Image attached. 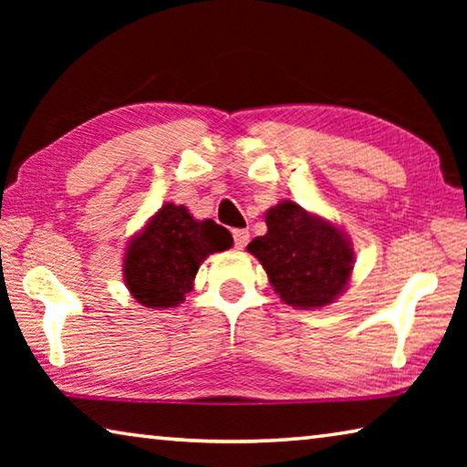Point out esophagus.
Returning <instances> with one entry per match:
<instances>
[{
  "label": "esophagus",
  "instance_id": "esophagus-1",
  "mask_svg": "<svg viewBox=\"0 0 467 467\" xmlns=\"http://www.w3.org/2000/svg\"><path fill=\"white\" fill-rule=\"evenodd\" d=\"M234 236V247L236 249H244L249 243V231H244V228H234L233 231Z\"/></svg>",
  "mask_w": 467,
  "mask_h": 467
}]
</instances>
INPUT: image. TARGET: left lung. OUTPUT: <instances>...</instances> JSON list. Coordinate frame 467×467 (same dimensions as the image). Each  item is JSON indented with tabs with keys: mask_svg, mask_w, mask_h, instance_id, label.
<instances>
[{
	"mask_svg": "<svg viewBox=\"0 0 467 467\" xmlns=\"http://www.w3.org/2000/svg\"><path fill=\"white\" fill-rule=\"evenodd\" d=\"M267 233L247 244L286 305L319 309L342 295L354 267L346 234L329 220L284 200L267 210Z\"/></svg>",
	"mask_w": 467,
	"mask_h": 467,
	"instance_id": "1",
	"label": "left lung"
}]
</instances>
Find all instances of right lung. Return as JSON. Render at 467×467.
<instances>
[{
	"instance_id": "right-lung-1",
	"label": "right lung",
	"mask_w": 467,
	"mask_h": 467,
	"mask_svg": "<svg viewBox=\"0 0 467 467\" xmlns=\"http://www.w3.org/2000/svg\"><path fill=\"white\" fill-rule=\"evenodd\" d=\"M233 247V234L214 220H195L185 205L164 203L125 251L123 278L131 296L150 309L183 303L210 253Z\"/></svg>"
}]
</instances>
